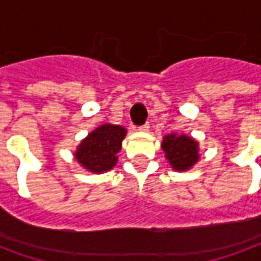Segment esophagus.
Returning <instances> with one entry per match:
<instances>
[{
	"instance_id": "1",
	"label": "esophagus",
	"mask_w": 261,
	"mask_h": 261,
	"mask_svg": "<svg viewBox=\"0 0 261 261\" xmlns=\"http://www.w3.org/2000/svg\"><path fill=\"white\" fill-rule=\"evenodd\" d=\"M138 130L140 131H142V133H145V131H148L149 130V124H144V125H141V127H138Z\"/></svg>"
}]
</instances>
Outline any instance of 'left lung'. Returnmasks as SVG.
Instances as JSON below:
<instances>
[{
	"label": "left lung",
	"instance_id": "1",
	"mask_svg": "<svg viewBox=\"0 0 261 261\" xmlns=\"http://www.w3.org/2000/svg\"><path fill=\"white\" fill-rule=\"evenodd\" d=\"M162 149L173 170H189L198 162V142L185 134H169L164 137Z\"/></svg>",
	"mask_w": 261,
	"mask_h": 261
}]
</instances>
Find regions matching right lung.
Masks as SVG:
<instances>
[{
    "instance_id": "obj_1",
    "label": "right lung",
    "mask_w": 261,
    "mask_h": 261,
    "mask_svg": "<svg viewBox=\"0 0 261 261\" xmlns=\"http://www.w3.org/2000/svg\"><path fill=\"white\" fill-rule=\"evenodd\" d=\"M127 130L121 125L106 124L88 134L75 151V159L81 166L93 173H103L113 169L117 164V153L121 149Z\"/></svg>"
}]
</instances>
